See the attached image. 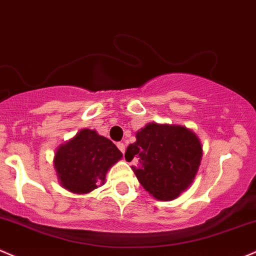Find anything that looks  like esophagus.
I'll use <instances>...</instances> for the list:
<instances>
[{
    "label": "esophagus",
    "mask_w": 256,
    "mask_h": 256,
    "mask_svg": "<svg viewBox=\"0 0 256 256\" xmlns=\"http://www.w3.org/2000/svg\"><path fill=\"white\" fill-rule=\"evenodd\" d=\"M117 148H120V151L122 152V154H124L126 151V145L123 142H117Z\"/></svg>",
    "instance_id": "34e87169"
}]
</instances>
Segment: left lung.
Masks as SVG:
<instances>
[{"instance_id": "obj_1", "label": "left lung", "mask_w": 256, "mask_h": 256, "mask_svg": "<svg viewBox=\"0 0 256 256\" xmlns=\"http://www.w3.org/2000/svg\"><path fill=\"white\" fill-rule=\"evenodd\" d=\"M136 138L124 157L128 162L134 157L139 160L132 169L152 197L173 200L190 188L203 154L196 133L182 126L151 122L138 130Z\"/></svg>"}]
</instances>
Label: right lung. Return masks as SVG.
Wrapping results in <instances>:
<instances>
[{
	"instance_id": "right-lung-1",
	"label": "right lung",
	"mask_w": 256,
	"mask_h": 256,
	"mask_svg": "<svg viewBox=\"0 0 256 256\" xmlns=\"http://www.w3.org/2000/svg\"><path fill=\"white\" fill-rule=\"evenodd\" d=\"M120 158L122 152L110 139L83 128L56 148L53 163L60 185L83 194L102 186L108 169Z\"/></svg>"
}]
</instances>
